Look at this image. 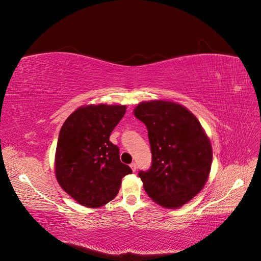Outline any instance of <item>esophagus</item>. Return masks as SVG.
<instances>
[{
  "instance_id": "obj_1",
  "label": "esophagus",
  "mask_w": 261,
  "mask_h": 261,
  "mask_svg": "<svg viewBox=\"0 0 261 261\" xmlns=\"http://www.w3.org/2000/svg\"><path fill=\"white\" fill-rule=\"evenodd\" d=\"M129 167H130V169L133 170V172H135V171L137 170V165H136V163H135V162H133V163H130V165H129Z\"/></svg>"
}]
</instances>
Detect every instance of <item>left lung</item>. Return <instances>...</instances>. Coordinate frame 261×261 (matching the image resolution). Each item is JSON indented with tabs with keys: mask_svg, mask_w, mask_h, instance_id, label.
Here are the masks:
<instances>
[{
	"mask_svg": "<svg viewBox=\"0 0 261 261\" xmlns=\"http://www.w3.org/2000/svg\"><path fill=\"white\" fill-rule=\"evenodd\" d=\"M134 115L148 129L151 168L139 172L144 189L154 202L176 209L206 185L212 163L210 139L197 117L168 100L140 102Z\"/></svg>",
	"mask_w": 261,
	"mask_h": 261,
	"instance_id": "left-lung-1",
	"label": "left lung"
}]
</instances>
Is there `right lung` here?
I'll return each instance as SVG.
<instances>
[{
  "mask_svg": "<svg viewBox=\"0 0 261 261\" xmlns=\"http://www.w3.org/2000/svg\"><path fill=\"white\" fill-rule=\"evenodd\" d=\"M126 106L89 105L78 108L63 124L55 151L58 183L82 206L99 208L115 198L122 178L132 169L120 160L110 135Z\"/></svg>",
  "mask_w": 261,
  "mask_h": 261,
  "instance_id": "add662e5",
  "label": "right lung"
}]
</instances>
